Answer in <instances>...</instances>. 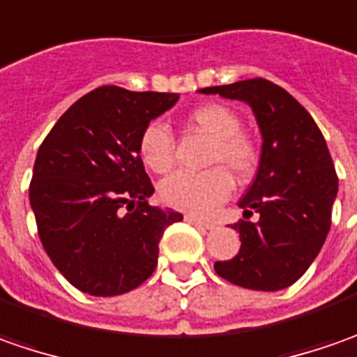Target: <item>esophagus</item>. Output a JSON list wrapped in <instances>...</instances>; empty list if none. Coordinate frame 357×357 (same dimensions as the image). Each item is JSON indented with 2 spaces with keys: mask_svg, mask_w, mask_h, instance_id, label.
I'll use <instances>...</instances> for the list:
<instances>
[{
  "mask_svg": "<svg viewBox=\"0 0 357 357\" xmlns=\"http://www.w3.org/2000/svg\"><path fill=\"white\" fill-rule=\"evenodd\" d=\"M185 221H188V223H191V225H195V227H202V229L215 227V223H211V221H205V219H199V217H195V215H185Z\"/></svg>",
  "mask_w": 357,
  "mask_h": 357,
  "instance_id": "obj_1",
  "label": "esophagus"
}]
</instances>
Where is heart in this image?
Masks as SVG:
<instances>
[{
  "instance_id": "b5f03b06",
  "label": "heart",
  "mask_w": 357,
  "mask_h": 357,
  "mask_svg": "<svg viewBox=\"0 0 357 357\" xmlns=\"http://www.w3.org/2000/svg\"><path fill=\"white\" fill-rule=\"evenodd\" d=\"M190 122L213 140L207 162L223 167H211L202 174L176 172L160 183V197L179 211L211 215L233 190V179L227 170L241 179L251 176L257 166V148L245 134H241V118L227 106H199L190 114ZM138 154L142 164L155 174H164L172 167L174 138L166 124L152 122L144 128Z\"/></svg>"
}]
</instances>
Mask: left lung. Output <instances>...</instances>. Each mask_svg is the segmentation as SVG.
I'll list each match as a JSON object with an SVG mask.
<instances>
[{
  "label": "left lung",
  "mask_w": 357,
  "mask_h": 357,
  "mask_svg": "<svg viewBox=\"0 0 357 357\" xmlns=\"http://www.w3.org/2000/svg\"><path fill=\"white\" fill-rule=\"evenodd\" d=\"M251 106L261 130V160L251 188L241 197V249L217 261L215 273L251 290L275 292L294 284L318 257L330 231L338 178L324 136L306 108L271 80H237L207 86ZM259 213L252 224L248 217Z\"/></svg>",
  "instance_id": "left-lung-1"
}]
</instances>
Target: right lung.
I'll return each instance as SVG.
<instances>
[{
    "label": "right lung",
    "instance_id": "obj_1",
    "mask_svg": "<svg viewBox=\"0 0 357 357\" xmlns=\"http://www.w3.org/2000/svg\"><path fill=\"white\" fill-rule=\"evenodd\" d=\"M178 100L176 93L100 86L70 106L41 144L29 202L45 251L75 289L116 296L155 271L164 231L183 215L148 205L154 188L138 142Z\"/></svg>",
    "mask_w": 357,
    "mask_h": 357
}]
</instances>
